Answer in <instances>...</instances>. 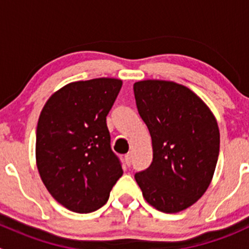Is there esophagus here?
<instances>
[{"instance_id": "obj_1", "label": "esophagus", "mask_w": 249, "mask_h": 249, "mask_svg": "<svg viewBox=\"0 0 249 249\" xmlns=\"http://www.w3.org/2000/svg\"><path fill=\"white\" fill-rule=\"evenodd\" d=\"M131 162H132V154L131 153H127V154L125 155V164H126L127 166H131Z\"/></svg>"}]
</instances>
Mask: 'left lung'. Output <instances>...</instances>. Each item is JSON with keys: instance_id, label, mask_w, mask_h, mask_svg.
<instances>
[{"instance_id": "obj_1", "label": "left lung", "mask_w": 249, "mask_h": 249, "mask_svg": "<svg viewBox=\"0 0 249 249\" xmlns=\"http://www.w3.org/2000/svg\"><path fill=\"white\" fill-rule=\"evenodd\" d=\"M140 117L152 137L153 161L135 179L149 205L176 213L207 190L219 155L217 120L197 95L166 80L134 84Z\"/></svg>"}]
</instances>
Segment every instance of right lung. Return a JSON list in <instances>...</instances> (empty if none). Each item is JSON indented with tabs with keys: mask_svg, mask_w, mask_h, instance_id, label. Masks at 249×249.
I'll return each instance as SVG.
<instances>
[{
	"mask_svg": "<svg viewBox=\"0 0 249 249\" xmlns=\"http://www.w3.org/2000/svg\"><path fill=\"white\" fill-rule=\"evenodd\" d=\"M122 84L114 78L70 83L50 96L39 115L38 172L52 196L72 212L102 207L123 175L106 123Z\"/></svg>",
	"mask_w": 249,
	"mask_h": 249,
	"instance_id": "1",
	"label": "right lung"
}]
</instances>
